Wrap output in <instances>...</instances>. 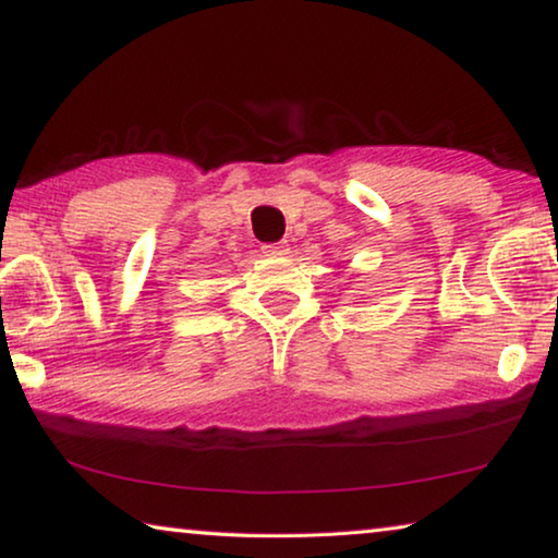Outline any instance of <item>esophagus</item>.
<instances>
[{"label":"esophagus","mask_w":558,"mask_h":558,"mask_svg":"<svg viewBox=\"0 0 558 558\" xmlns=\"http://www.w3.org/2000/svg\"><path fill=\"white\" fill-rule=\"evenodd\" d=\"M263 253H266V256H286V253H288V243H286V241H280V243H266V245H263Z\"/></svg>","instance_id":"obj_1"}]
</instances>
